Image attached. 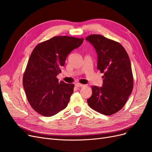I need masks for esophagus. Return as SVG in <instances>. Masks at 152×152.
Wrapping results in <instances>:
<instances>
[{"label": "esophagus", "mask_w": 152, "mask_h": 152, "mask_svg": "<svg viewBox=\"0 0 152 152\" xmlns=\"http://www.w3.org/2000/svg\"><path fill=\"white\" fill-rule=\"evenodd\" d=\"M75 86L77 87H82L84 86V84H80V83H76L75 84Z\"/></svg>", "instance_id": "obj_1"}]
</instances>
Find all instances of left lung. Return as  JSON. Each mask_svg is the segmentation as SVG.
I'll use <instances>...</instances> for the list:
<instances>
[{"label": "left lung", "instance_id": "8db88e82", "mask_svg": "<svg viewBox=\"0 0 152 152\" xmlns=\"http://www.w3.org/2000/svg\"><path fill=\"white\" fill-rule=\"evenodd\" d=\"M86 40L93 45L98 54V69L103 73V86H92L87 102L95 111L111 115L126 103L133 89L131 61L126 50L116 41L93 34Z\"/></svg>", "mask_w": 152, "mask_h": 152}]
</instances>
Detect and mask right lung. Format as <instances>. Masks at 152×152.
<instances>
[{"label":"right lung","instance_id":"obj_1","mask_svg":"<svg viewBox=\"0 0 152 152\" xmlns=\"http://www.w3.org/2000/svg\"><path fill=\"white\" fill-rule=\"evenodd\" d=\"M84 38L56 36L39 43L32 51L23 77L27 99L35 112L51 117L65 109L73 93V84L59 82L68 54Z\"/></svg>","mask_w":152,"mask_h":152}]
</instances>
